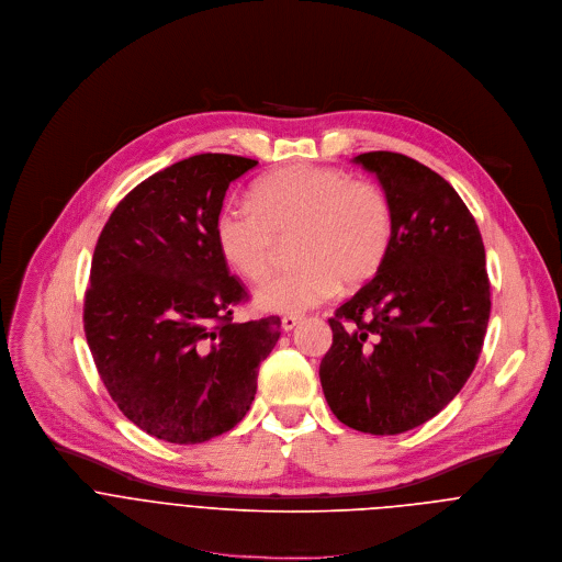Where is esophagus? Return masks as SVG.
I'll list each match as a JSON object with an SVG mask.
<instances>
[{
  "mask_svg": "<svg viewBox=\"0 0 562 562\" xmlns=\"http://www.w3.org/2000/svg\"><path fill=\"white\" fill-rule=\"evenodd\" d=\"M299 323H301V316H283L281 318V329L283 331H292Z\"/></svg>",
  "mask_w": 562,
  "mask_h": 562,
  "instance_id": "obj_1",
  "label": "esophagus"
}]
</instances>
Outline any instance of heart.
I'll use <instances>...</instances> for the list:
<instances>
[{"instance_id": "obj_1", "label": "heart", "mask_w": 562, "mask_h": 562, "mask_svg": "<svg viewBox=\"0 0 562 562\" xmlns=\"http://www.w3.org/2000/svg\"><path fill=\"white\" fill-rule=\"evenodd\" d=\"M292 235L296 266L255 288L257 310L299 314L331 296L339 283L370 281L392 248L394 210L376 183L296 164L259 179L252 203L226 201L214 218L218 252L248 281L266 277L277 239Z\"/></svg>"}]
</instances>
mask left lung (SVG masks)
Wrapping results in <instances>:
<instances>
[{"mask_svg": "<svg viewBox=\"0 0 562 562\" xmlns=\"http://www.w3.org/2000/svg\"><path fill=\"white\" fill-rule=\"evenodd\" d=\"M376 175L394 210L392 248L329 318L318 376L334 416L392 436L436 416L468 383L487 331L485 246L459 192L398 153L352 159Z\"/></svg>", "mask_w": 562, "mask_h": 562, "instance_id": "obj_1", "label": "left lung"}]
</instances>
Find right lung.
Segmentation results:
<instances>
[{
  "label": "right lung",
  "instance_id": "add662e5",
  "mask_svg": "<svg viewBox=\"0 0 562 562\" xmlns=\"http://www.w3.org/2000/svg\"><path fill=\"white\" fill-rule=\"evenodd\" d=\"M259 161L194 155L126 194L90 266L83 329L99 376L137 427L194 445L231 431L257 394L281 318L233 323L248 299L214 239L228 186Z\"/></svg>",
  "mask_w": 562,
  "mask_h": 562
}]
</instances>
